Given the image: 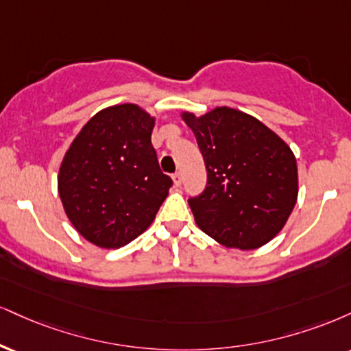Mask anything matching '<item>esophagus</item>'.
<instances>
[{"mask_svg": "<svg viewBox=\"0 0 351 351\" xmlns=\"http://www.w3.org/2000/svg\"><path fill=\"white\" fill-rule=\"evenodd\" d=\"M171 178H173V183H175V186H181V181H183V178H181V173H175Z\"/></svg>", "mask_w": 351, "mask_h": 351, "instance_id": "esophagus-1", "label": "esophagus"}]
</instances>
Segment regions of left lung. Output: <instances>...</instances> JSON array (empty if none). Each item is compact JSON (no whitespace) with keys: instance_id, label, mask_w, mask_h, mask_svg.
<instances>
[{"instance_id":"obj_1","label":"left lung","mask_w":351,"mask_h":351,"mask_svg":"<svg viewBox=\"0 0 351 351\" xmlns=\"http://www.w3.org/2000/svg\"><path fill=\"white\" fill-rule=\"evenodd\" d=\"M181 119L196 135L208 186L188 199L197 227L227 248L253 250L280 234L298 201V163L280 135L227 106Z\"/></svg>"}]
</instances>
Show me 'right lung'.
<instances>
[{"label":"right lung","instance_id":"right-lung-1","mask_svg":"<svg viewBox=\"0 0 351 351\" xmlns=\"http://www.w3.org/2000/svg\"><path fill=\"white\" fill-rule=\"evenodd\" d=\"M155 117L137 104L96 112L70 143L58 194L80 235L119 248L149 229L173 184L152 145Z\"/></svg>","mask_w":351,"mask_h":351}]
</instances>
